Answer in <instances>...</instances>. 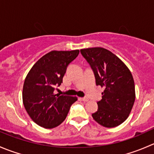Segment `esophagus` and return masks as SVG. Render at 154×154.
Segmentation results:
<instances>
[{"label": "esophagus", "mask_w": 154, "mask_h": 154, "mask_svg": "<svg viewBox=\"0 0 154 154\" xmlns=\"http://www.w3.org/2000/svg\"><path fill=\"white\" fill-rule=\"evenodd\" d=\"M80 99H81V100H83V101H85V102L88 101V97H82V98H80Z\"/></svg>", "instance_id": "esophagus-1"}]
</instances>
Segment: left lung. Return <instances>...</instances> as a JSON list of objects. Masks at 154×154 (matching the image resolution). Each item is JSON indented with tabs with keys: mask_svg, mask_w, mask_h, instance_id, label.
Listing matches in <instances>:
<instances>
[{
	"mask_svg": "<svg viewBox=\"0 0 154 154\" xmlns=\"http://www.w3.org/2000/svg\"><path fill=\"white\" fill-rule=\"evenodd\" d=\"M93 70L96 85L104 87L102 99L93 119L105 127H115L128 118L136 94L133 75L127 66L114 54L103 48L80 50Z\"/></svg>",
	"mask_w": 154,
	"mask_h": 154,
	"instance_id": "left-lung-1",
	"label": "left lung"
}]
</instances>
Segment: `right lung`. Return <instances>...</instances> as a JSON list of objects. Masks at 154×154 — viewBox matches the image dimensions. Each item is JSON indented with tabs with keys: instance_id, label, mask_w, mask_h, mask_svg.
Masks as SVG:
<instances>
[{
	"instance_id": "right-lung-1",
	"label": "right lung",
	"mask_w": 154,
	"mask_h": 154,
	"mask_svg": "<svg viewBox=\"0 0 154 154\" xmlns=\"http://www.w3.org/2000/svg\"><path fill=\"white\" fill-rule=\"evenodd\" d=\"M80 51H52L40 58L27 74L23 86V103L29 117L38 125L51 129L63 123L77 97L54 94L68 66Z\"/></svg>"
}]
</instances>
